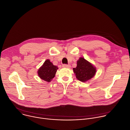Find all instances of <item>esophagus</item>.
Masks as SVG:
<instances>
[{"mask_svg":"<svg viewBox=\"0 0 130 130\" xmlns=\"http://www.w3.org/2000/svg\"><path fill=\"white\" fill-rule=\"evenodd\" d=\"M62 67L63 68H69L71 67V65L70 64H63L62 65Z\"/></svg>","mask_w":130,"mask_h":130,"instance_id":"34e87169","label":"esophagus"}]
</instances>
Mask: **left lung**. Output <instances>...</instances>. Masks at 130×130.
<instances>
[{"instance_id": "1", "label": "left lung", "mask_w": 130, "mask_h": 130, "mask_svg": "<svg viewBox=\"0 0 130 130\" xmlns=\"http://www.w3.org/2000/svg\"><path fill=\"white\" fill-rule=\"evenodd\" d=\"M73 71L78 80L85 82L92 78L96 72L95 68L84 58L81 57L77 61V66Z\"/></svg>"}]
</instances>
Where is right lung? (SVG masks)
<instances>
[{
  "label": "right lung",
  "mask_w": 130,
  "mask_h": 130,
  "mask_svg": "<svg viewBox=\"0 0 130 130\" xmlns=\"http://www.w3.org/2000/svg\"><path fill=\"white\" fill-rule=\"evenodd\" d=\"M57 69V67L54 66L49 59H47L39 69L38 75L42 79L49 82L55 77Z\"/></svg>",
  "instance_id": "obj_1"
}]
</instances>
